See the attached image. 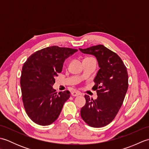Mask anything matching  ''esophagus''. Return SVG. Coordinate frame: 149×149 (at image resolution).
<instances>
[{
    "instance_id": "34e87169",
    "label": "esophagus",
    "mask_w": 149,
    "mask_h": 149,
    "mask_svg": "<svg viewBox=\"0 0 149 149\" xmlns=\"http://www.w3.org/2000/svg\"><path fill=\"white\" fill-rule=\"evenodd\" d=\"M71 94H72V95L73 97H77V96H79V95H81V93L79 92V91H72Z\"/></svg>"
}]
</instances>
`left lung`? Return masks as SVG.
Instances as JSON below:
<instances>
[{"label":"left lung","instance_id":"8db88e82","mask_svg":"<svg viewBox=\"0 0 149 149\" xmlns=\"http://www.w3.org/2000/svg\"><path fill=\"white\" fill-rule=\"evenodd\" d=\"M79 50L95 56L100 67L92 88L97 99L85 95L86 104L81 109V116L91 127H102L113 121L122 105L128 89L127 68L115 52L102 45Z\"/></svg>","mask_w":149,"mask_h":149}]
</instances>
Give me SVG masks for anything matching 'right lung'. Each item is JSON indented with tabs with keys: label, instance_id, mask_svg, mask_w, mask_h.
Wrapping results in <instances>:
<instances>
[{
	"label": "right lung",
	"instance_id": "right-lung-1",
	"mask_svg": "<svg viewBox=\"0 0 149 149\" xmlns=\"http://www.w3.org/2000/svg\"><path fill=\"white\" fill-rule=\"evenodd\" d=\"M77 49L52 46L33 54L22 67L20 77L22 101L28 116L40 125L55 122L70 91L56 92L52 86L62 72L65 60Z\"/></svg>",
	"mask_w": 149,
	"mask_h": 149
}]
</instances>
